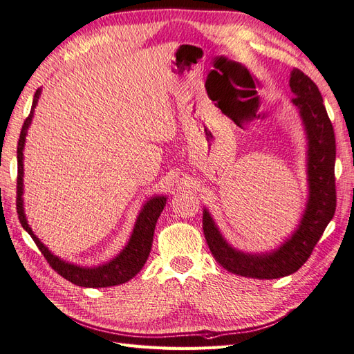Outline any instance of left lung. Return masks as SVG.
Segmentation results:
<instances>
[{
  "instance_id": "left-lung-1",
  "label": "left lung",
  "mask_w": 354,
  "mask_h": 354,
  "mask_svg": "<svg viewBox=\"0 0 354 354\" xmlns=\"http://www.w3.org/2000/svg\"><path fill=\"white\" fill-rule=\"evenodd\" d=\"M308 138V201L298 229L279 248L266 254H243L223 239L207 209L202 227L209 251L224 269L254 279H277L301 267L322 236L337 207L335 134L322 94L304 72L294 69L289 80Z\"/></svg>"
}]
</instances>
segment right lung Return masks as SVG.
<instances>
[{
  "label": "right lung",
  "mask_w": 354,
  "mask_h": 354,
  "mask_svg": "<svg viewBox=\"0 0 354 354\" xmlns=\"http://www.w3.org/2000/svg\"><path fill=\"white\" fill-rule=\"evenodd\" d=\"M41 90L38 88L35 95H34V102H32V109L28 115V118L24 122L22 131H20L19 137V143H17V198H16V208H17V216L19 221L22 224V227L30 234V238L34 239L37 243L38 250L41 254L44 255V259L50 264V267L55 272H57L62 277H65L66 281L78 285V286H85V288H106V286H115V285H121L125 283L134 277L138 272L142 270V267L145 266L149 252H151L152 248V242H153V233H155V226L156 221L162 212L167 198L165 196H156L151 201H147L145 203V207L142 212L138 214L136 226L133 230V234L130 238V242L122 250V252L115 257V259L109 263H106L104 266L94 267V269H84V267L80 266H73L66 261H63L57 257L53 255L44 245L39 242V239L35 236L34 232L29 227V224L26 223V217L24 212V201H22V194H24V146H25V137L28 127L32 121V115H34V108L37 106L38 97H39Z\"/></svg>",
  "instance_id": "1"
}]
</instances>
